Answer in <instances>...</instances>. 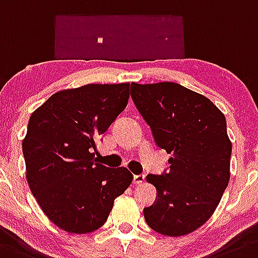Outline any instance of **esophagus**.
Returning <instances> with one entry per match:
<instances>
[{
    "label": "esophagus",
    "instance_id": "34e87169",
    "mask_svg": "<svg viewBox=\"0 0 258 258\" xmlns=\"http://www.w3.org/2000/svg\"><path fill=\"white\" fill-rule=\"evenodd\" d=\"M145 180V175L140 173V175H134V184H141Z\"/></svg>",
    "mask_w": 258,
    "mask_h": 258
}]
</instances>
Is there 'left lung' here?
<instances>
[{"instance_id": "8db88e82", "label": "left lung", "mask_w": 258, "mask_h": 258, "mask_svg": "<svg viewBox=\"0 0 258 258\" xmlns=\"http://www.w3.org/2000/svg\"><path fill=\"white\" fill-rule=\"evenodd\" d=\"M135 105L166 150L168 173L146 176L158 191L144 208L157 233L181 236L210 220L230 178L231 141L226 119L210 99L173 82L131 83Z\"/></svg>"}]
</instances>
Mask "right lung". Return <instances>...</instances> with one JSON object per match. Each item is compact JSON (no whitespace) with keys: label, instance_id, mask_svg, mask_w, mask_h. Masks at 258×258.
Returning <instances> with one entry per match:
<instances>
[{"label":"right lung","instance_id":"right-lung-1","mask_svg":"<svg viewBox=\"0 0 258 258\" xmlns=\"http://www.w3.org/2000/svg\"><path fill=\"white\" fill-rule=\"evenodd\" d=\"M130 97V83L86 85L50 96L32 113L23 154L32 194L56 226L72 234L103 226L117 197L131 185L124 167L95 159L96 141Z\"/></svg>","mask_w":258,"mask_h":258}]
</instances>
